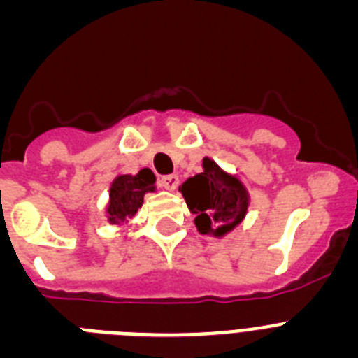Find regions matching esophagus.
Masks as SVG:
<instances>
[{
  "label": "esophagus",
  "mask_w": 358,
  "mask_h": 358,
  "mask_svg": "<svg viewBox=\"0 0 358 358\" xmlns=\"http://www.w3.org/2000/svg\"><path fill=\"white\" fill-rule=\"evenodd\" d=\"M159 185L163 186L164 189H169V192H173V189L179 186V176L177 173H170V176H164L161 177Z\"/></svg>",
  "instance_id": "esophagus-1"
}]
</instances>
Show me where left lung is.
Returning <instances> with one entry per match:
<instances>
[{
  "label": "left lung",
  "instance_id": "1",
  "mask_svg": "<svg viewBox=\"0 0 358 358\" xmlns=\"http://www.w3.org/2000/svg\"><path fill=\"white\" fill-rule=\"evenodd\" d=\"M181 194L195 215L201 235L226 236L249 210V192L240 177L220 169L211 157L202 159V172L182 182Z\"/></svg>",
  "mask_w": 358,
  "mask_h": 358
}]
</instances>
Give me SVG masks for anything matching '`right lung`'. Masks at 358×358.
Wrapping results in <instances>:
<instances>
[{
  "mask_svg": "<svg viewBox=\"0 0 358 358\" xmlns=\"http://www.w3.org/2000/svg\"><path fill=\"white\" fill-rule=\"evenodd\" d=\"M152 192H156V176L150 169L140 170L136 176L118 173L109 188V202L106 208L107 222L115 226L129 224L143 206L145 195Z\"/></svg>",
  "mask_w": 358,
  "mask_h": 358,
  "instance_id": "obj_1",
  "label": "right lung"
}]
</instances>
